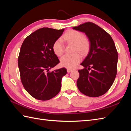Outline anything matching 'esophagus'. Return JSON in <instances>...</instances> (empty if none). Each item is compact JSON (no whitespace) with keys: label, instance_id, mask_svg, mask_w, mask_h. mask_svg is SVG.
<instances>
[{"label":"esophagus","instance_id":"1","mask_svg":"<svg viewBox=\"0 0 131 131\" xmlns=\"http://www.w3.org/2000/svg\"><path fill=\"white\" fill-rule=\"evenodd\" d=\"M73 71V69H67V71H68V73H71V72Z\"/></svg>","mask_w":131,"mask_h":131}]
</instances>
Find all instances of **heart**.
Returning <instances> with one entry per match:
<instances>
[{"label": "heart", "instance_id": "heart-1", "mask_svg": "<svg viewBox=\"0 0 131 131\" xmlns=\"http://www.w3.org/2000/svg\"><path fill=\"white\" fill-rule=\"evenodd\" d=\"M63 39L68 43L74 44V51H78L82 54L87 53L90 48V43L88 39L83 35L82 32L75 30H69L63 35ZM52 49L57 56L62 55L64 51L62 41L60 39L53 43ZM81 56L78 53L65 54L61 58L60 63L63 67L73 69L81 61Z\"/></svg>", "mask_w": 131, "mask_h": 131}]
</instances>
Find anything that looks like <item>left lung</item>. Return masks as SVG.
I'll return each mask as SVG.
<instances>
[{"label":"left lung","instance_id":"obj_1","mask_svg":"<svg viewBox=\"0 0 131 131\" xmlns=\"http://www.w3.org/2000/svg\"><path fill=\"white\" fill-rule=\"evenodd\" d=\"M73 29L85 33L90 43L88 54L80 63L84 69L78 70L77 87L87 96H102L112 85L117 73L118 55L114 42L106 31L90 22Z\"/></svg>","mask_w":131,"mask_h":131}]
</instances>
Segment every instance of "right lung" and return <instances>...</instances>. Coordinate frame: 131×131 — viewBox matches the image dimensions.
<instances>
[{
    "label": "right lung",
    "mask_w": 131,
    "mask_h": 131,
    "mask_svg": "<svg viewBox=\"0 0 131 131\" xmlns=\"http://www.w3.org/2000/svg\"><path fill=\"white\" fill-rule=\"evenodd\" d=\"M64 31L43 27L25 38L18 58L24 87L34 98L46 101L59 93L61 80L67 73L65 68L49 72L60 62L52 46Z\"/></svg>",
    "instance_id": "right-lung-1"
}]
</instances>
